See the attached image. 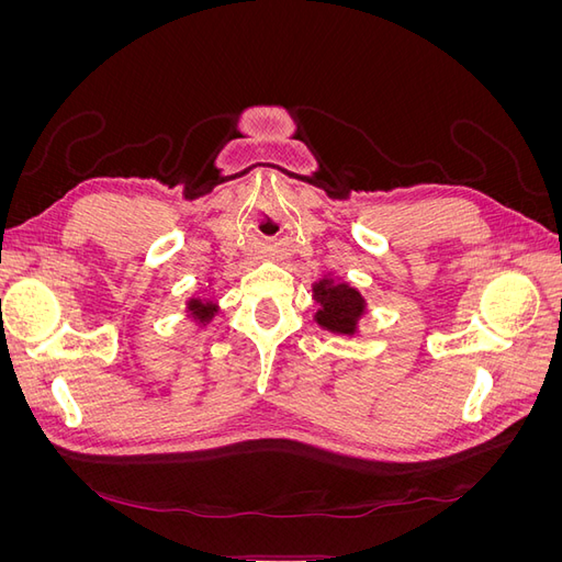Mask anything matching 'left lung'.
I'll use <instances>...</instances> for the list:
<instances>
[{"mask_svg": "<svg viewBox=\"0 0 562 562\" xmlns=\"http://www.w3.org/2000/svg\"><path fill=\"white\" fill-rule=\"evenodd\" d=\"M318 312L316 323L330 333L351 335L356 330V321L363 314V297L347 283H333L323 279L314 285Z\"/></svg>", "mask_w": 562, "mask_h": 562, "instance_id": "1", "label": "left lung"}]
</instances>
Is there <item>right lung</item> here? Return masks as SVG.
<instances>
[{"instance_id": "right-lung-1", "label": "right lung", "mask_w": 562, "mask_h": 562, "mask_svg": "<svg viewBox=\"0 0 562 562\" xmlns=\"http://www.w3.org/2000/svg\"><path fill=\"white\" fill-rule=\"evenodd\" d=\"M190 314L194 316V318H199L201 323H206L213 314H215V307L211 302H201V300H190Z\"/></svg>"}]
</instances>
